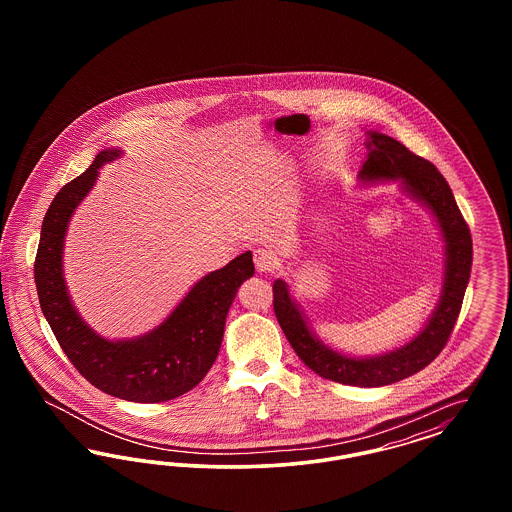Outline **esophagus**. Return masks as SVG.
Listing matches in <instances>:
<instances>
[{
    "instance_id": "obj_1",
    "label": "esophagus",
    "mask_w": 512,
    "mask_h": 512,
    "mask_svg": "<svg viewBox=\"0 0 512 512\" xmlns=\"http://www.w3.org/2000/svg\"><path fill=\"white\" fill-rule=\"evenodd\" d=\"M253 263H255L257 272H270V270H274L276 265H278L274 253L268 251L265 247H257V249L253 251Z\"/></svg>"
}]
</instances>
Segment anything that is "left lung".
Wrapping results in <instances>:
<instances>
[{
	"label": "left lung",
	"instance_id": "obj_1",
	"mask_svg": "<svg viewBox=\"0 0 512 512\" xmlns=\"http://www.w3.org/2000/svg\"><path fill=\"white\" fill-rule=\"evenodd\" d=\"M366 134L368 157L359 178L366 182L403 180L409 194L428 205L438 219L445 240V282L438 309L426 328L401 349L380 357L353 359L332 351L311 334L282 280L272 284V305L293 351L318 376L345 386L378 388L420 372L445 347L463 307L472 267V238L447 180L430 161L386 134L372 130Z\"/></svg>",
	"mask_w": 512,
	"mask_h": 512
}]
</instances>
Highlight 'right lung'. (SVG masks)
Segmentation results:
<instances>
[{
  "label": "right lung",
  "mask_w": 512,
  "mask_h": 512,
  "mask_svg": "<svg viewBox=\"0 0 512 512\" xmlns=\"http://www.w3.org/2000/svg\"><path fill=\"white\" fill-rule=\"evenodd\" d=\"M99 151L88 171L65 184L42 222L34 280L42 313L74 368L98 390L134 403L174 399L205 378L219 355L228 309L255 267L245 251L226 267L201 278L161 326L138 340L109 341L76 315L63 278V240L74 209L98 178V169L119 157Z\"/></svg>",
  "instance_id": "1"
}]
</instances>
